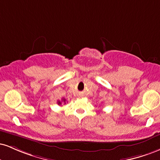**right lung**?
Returning a JSON list of instances; mask_svg holds the SVG:
<instances>
[{"label":"right lung","mask_w":160,"mask_h":160,"mask_svg":"<svg viewBox=\"0 0 160 160\" xmlns=\"http://www.w3.org/2000/svg\"><path fill=\"white\" fill-rule=\"evenodd\" d=\"M62 102H63V103H65V104L66 103V99L65 98H62ZM57 103H58V105H61L62 102H60V101H58V102H57Z\"/></svg>","instance_id":"obj_1"}]
</instances>
